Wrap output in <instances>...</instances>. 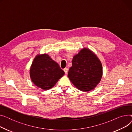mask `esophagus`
I'll use <instances>...</instances> for the list:
<instances>
[{
    "mask_svg": "<svg viewBox=\"0 0 132 132\" xmlns=\"http://www.w3.org/2000/svg\"><path fill=\"white\" fill-rule=\"evenodd\" d=\"M64 71L65 74H67V72H68V68H64Z\"/></svg>",
    "mask_w": 132,
    "mask_h": 132,
    "instance_id": "esophagus-1",
    "label": "esophagus"
}]
</instances>
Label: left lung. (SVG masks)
<instances>
[{
    "label": "left lung",
    "mask_w": 132,
    "mask_h": 132,
    "mask_svg": "<svg viewBox=\"0 0 132 132\" xmlns=\"http://www.w3.org/2000/svg\"><path fill=\"white\" fill-rule=\"evenodd\" d=\"M102 75L103 68L100 60L92 50L84 47L74 55L68 77L76 88L87 92L97 86Z\"/></svg>",
    "instance_id": "8db88e82"
}]
</instances>
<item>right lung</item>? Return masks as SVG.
<instances>
[{
	"instance_id": "1",
	"label": "right lung",
	"mask_w": 132,
	"mask_h": 132,
	"mask_svg": "<svg viewBox=\"0 0 132 132\" xmlns=\"http://www.w3.org/2000/svg\"><path fill=\"white\" fill-rule=\"evenodd\" d=\"M65 74L56 62L46 53L38 54L30 68V77L34 84L43 90H48Z\"/></svg>"
}]
</instances>
